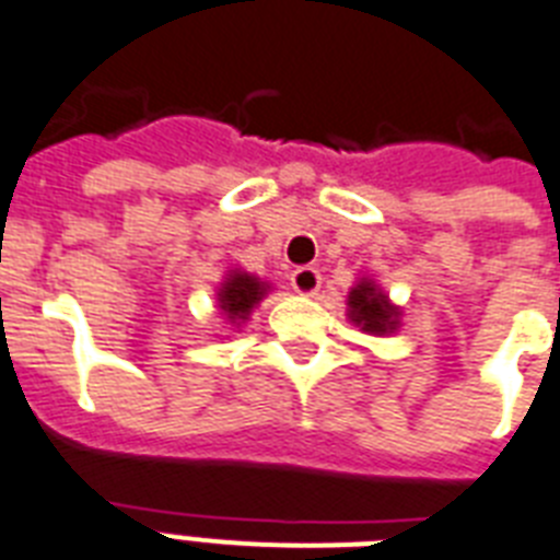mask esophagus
<instances>
[{"label":"esophagus","mask_w":560,"mask_h":560,"mask_svg":"<svg viewBox=\"0 0 560 560\" xmlns=\"http://www.w3.org/2000/svg\"><path fill=\"white\" fill-rule=\"evenodd\" d=\"M290 284H293L295 293L313 295L316 290L322 288V272L316 270V267H311V265L295 267V270L290 272Z\"/></svg>","instance_id":"esophagus-1"}]
</instances>
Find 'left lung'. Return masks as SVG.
<instances>
[{"mask_svg": "<svg viewBox=\"0 0 560 560\" xmlns=\"http://www.w3.org/2000/svg\"><path fill=\"white\" fill-rule=\"evenodd\" d=\"M351 304V322H357L368 334H388L397 327V311L388 304V295H383L374 284H357L348 295Z\"/></svg>", "mask_w": 560, "mask_h": 560, "instance_id": "8db88e82", "label": "left lung"}]
</instances>
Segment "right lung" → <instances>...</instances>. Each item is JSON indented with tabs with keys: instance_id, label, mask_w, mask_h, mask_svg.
I'll return each mask as SVG.
<instances>
[{
	"instance_id": "obj_1",
	"label": "right lung",
	"mask_w": 560,
	"mask_h": 560,
	"mask_svg": "<svg viewBox=\"0 0 560 560\" xmlns=\"http://www.w3.org/2000/svg\"><path fill=\"white\" fill-rule=\"evenodd\" d=\"M261 295H265V284L247 272H233L226 284L218 290V302H221V311L230 316L233 322L247 319L249 311L261 302Z\"/></svg>"
}]
</instances>
